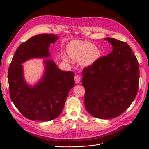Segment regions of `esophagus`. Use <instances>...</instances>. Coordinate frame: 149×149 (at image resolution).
Here are the masks:
<instances>
[{
    "label": "esophagus",
    "instance_id": "esophagus-1",
    "mask_svg": "<svg viewBox=\"0 0 149 149\" xmlns=\"http://www.w3.org/2000/svg\"><path fill=\"white\" fill-rule=\"evenodd\" d=\"M74 81H75V82H76V83H78L80 82L81 78H80L79 75L76 74V75L74 76Z\"/></svg>",
    "mask_w": 149,
    "mask_h": 149
}]
</instances>
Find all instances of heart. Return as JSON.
Returning <instances> with one entry per match:
<instances>
[{
	"mask_svg": "<svg viewBox=\"0 0 149 149\" xmlns=\"http://www.w3.org/2000/svg\"><path fill=\"white\" fill-rule=\"evenodd\" d=\"M68 53L71 59L74 61L85 59V63L88 65L93 63L101 55V52L96 49V47L94 44L79 40L72 42L70 44ZM63 59L66 62L69 61V59L66 56L63 57Z\"/></svg>",
	"mask_w": 149,
	"mask_h": 149,
	"instance_id": "b5f03b06",
	"label": "heart"
}]
</instances>
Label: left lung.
I'll return each instance as SVG.
<instances>
[{
  "instance_id": "8db88e82",
  "label": "left lung",
  "mask_w": 149,
  "mask_h": 149,
  "mask_svg": "<svg viewBox=\"0 0 149 149\" xmlns=\"http://www.w3.org/2000/svg\"><path fill=\"white\" fill-rule=\"evenodd\" d=\"M112 52L98 58L83 70L84 105L94 118H116L127 109L136 97L139 83V66L127 43L104 38Z\"/></svg>"
}]
</instances>
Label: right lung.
<instances>
[{
	"label": "right lung",
	"instance_id": "add662e5",
	"mask_svg": "<svg viewBox=\"0 0 149 149\" xmlns=\"http://www.w3.org/2000/svg\"><path fill=\"white\" fill-rule=\"evenodd\" d=\"M54 34L31 37L17 48L8 68L12 101L21 114L31 120L49 121L60 116L70 89L74 86L73 71H62L52 60H46L45 72L34 86L25 83L22 64L32 58H48V48L58 39Z\"/></svg>",
	"mask_w": 149,
	"mask_h": 149
}]
</instances>
